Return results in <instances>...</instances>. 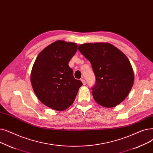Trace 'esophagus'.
<instances>
[{
	"label": "esophagus",
	"instance_id": "1",
	"mask_svg": "<svg viewBox=\"0 0 153 153\" xmlns=\"http://www.w3.org/2000/svg\"><path fill=\"white\" fill-rule=\"evenodd\" d=\"M81 81L82 82V83H83V85H86V82H85V79H84L83 78H82V79H81Z\"/></svg>",
	"mask_w": 153,
	"mask_h": 153
}]
</instances>
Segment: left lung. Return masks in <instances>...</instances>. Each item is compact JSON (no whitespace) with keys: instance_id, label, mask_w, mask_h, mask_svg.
I'll list each match as a JSON object with an SVG mask.
<instances>
[{"instance_id":"8db88e82","label":"left lung","mask_w":153,"mask_h":153,"mask_svg":"<svg viewBox=\"0 0 153 153\" xmlns=\"http://www.w3.org/2000/svg\"><path fill=\"white\" fill-rule=\"evenodd\" d=\"M78 50L91 64L96 76L93 97L104 107L121 103L128 95L134 83V72L127 56L108 43H84Z\"/></svg>"}]
</instances>
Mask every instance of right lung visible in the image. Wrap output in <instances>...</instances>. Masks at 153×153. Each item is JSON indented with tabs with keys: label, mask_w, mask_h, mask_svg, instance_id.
<instances>
[{
	"label": "right lung",
	"mask_w": 153,
	"mask_h": 153,
	"mask_svg": "<svg viewBox=\"0 0 153 153\" xmlns=\"http://www.w3.org/2000/svg\"><path fill=\"white\" fill-rule=\"evenodd\" d=\"M77 49L76 43L58 40L40 52L33 63L30 76L33 91L43 105L53 110L70 107L83 85L68 66Z\"/></svg>",
	"instance_id": "obj_1"
}]
</instances>
